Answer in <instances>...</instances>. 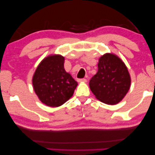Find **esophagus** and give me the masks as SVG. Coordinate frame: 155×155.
<instances>
[{"mask_svg":"<svg viewBox=\"0 0 155 155\" xmlns=\"http://www.w3.org/2000/svg\"><path fill=\"white\" fill-rule=\"evenodd\" d=\"M78 81L79 82H87V80L83 78V79H78Z\"/></svg>","mask_w":155,"mask_h":155,"instance_id":"34e87169","label":"esophagus"}]
</instances>
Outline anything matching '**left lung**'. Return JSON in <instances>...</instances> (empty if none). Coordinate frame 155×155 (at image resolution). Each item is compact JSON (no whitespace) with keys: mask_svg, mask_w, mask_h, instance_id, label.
I'll return each instance as SVG.
<instances>
[{"mask_svg":"<svg viewBox=\"0 0 155 155\" xmlns=\"http://www.w3.org/2000/svg\"><path fill=\"white\" fill-rule=\"evenodd\" d=\"M130 84V74L124 62L110 53L99 58L98 71L89 83L95 97L109 105L119 103L128 93Z\"/></svg>","mask_w":155,"mask_h":155,"instance_id":"obj_1","label":"left lung"}]
</instances>
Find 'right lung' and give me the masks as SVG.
<instances>
[{
  "instance_id": "right-lung-1",
  "label": "right lung",
  "mask_w": 155,
  "mask_h": 155,
  "mask_svg": "<svg viewBox=\"0 0 155 155\" xmlns=\"http://www.w3.org/2000/svg\"><path fill=\"white\" fill-rule=\"evenodd\" d=\"M65 58L49 55L38 65L32 77L34 90L48 107H58L73 96L78 82L64 68Z\"/></svg>"
}]
</instances>
